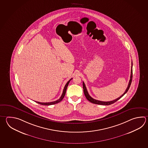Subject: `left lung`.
<instances>
[{"label":"left lung","mask_w":148,"mask_h":148,"mask_svg":"<svg viewBox=\"0 0 148 148\" xmlns=\"http://www.w3.org/2000/svg\"><path fill=\"white\" fill-rule=\"evenodd\" d=\"M132 66H131V76H130V79L129 81V84L127 86V88L126 90L124 92V93L121 96L118 97V99H115L114 100H113L111 101H109V102H103V101H99V100H95L93 98H92V97H90V95H89V94L88 93V90L86 89V88L85 86V85L84 83V82H83V90H84V93L85 96L86 97V98L87 99L88 101H89L90 102L94 103V104H99V105H103V106H108V105H111L112 104H113L114 103L116 102L118 100L120 99L125 94L127 93V92L129 90V88L130 87V85L131 84L132 82Z\"/></svg>","instance_id":"left-lung-1"}]
</instances>
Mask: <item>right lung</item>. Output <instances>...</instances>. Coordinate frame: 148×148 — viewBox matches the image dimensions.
Instances as JSON below:
<instances>
[{
	"mask_svg": "<svg viewBox=\"0 0 148 148\" xmlns=\"http://www.w3.org/2000/svg\"><path fill=\"white\" fill-rule=\"evenodd\" d=\"M72 79V78L71 79H69V81L67 82L66 84V85H65L64 88L63 93H62V95H61V97H60V98L58 100H56V101H54V102H36V101H35V102H36V103H38V104H41V105H44V106H51V105H53V104H56V103H58L60 102V101H61L63 99L65 95V93H66V91L67 88V86H68V85H69V82H70V81H71Z\"/></svg>",
	"mask_w": 148,
	"mask_h": 148,
	"instance_id": "1",
	"label": "right lung"
}]
</instances>
